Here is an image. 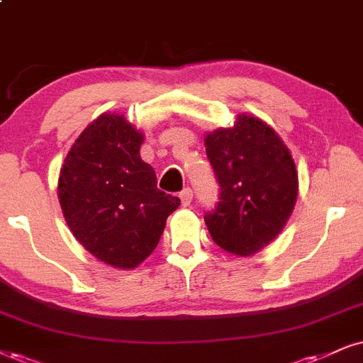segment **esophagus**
<instances>
[{"label":"esophagus","mask_w":363,"mask_h":363,"mask_svg":"<svg viewBox=\"0 0 363 363\" xmlns=\"http://www.w3.org/2000/svg\"><path fill=\"white\" fill-rule=\"evenodd\" d=\"M180 200L183 207H189L191 200H194V191H191V189H185L183 191H180Z\"/></svg>","instance_id":"1"}]
</instances>
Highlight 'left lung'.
<instances>
[{
	"label": "left lung",
	"mask_w": 363,
	"mask_h": 363,
	"mask_svg": "<svg viewBox=\"0 0 363 363\" xmlns=\"http://www.w3.org/2000/svg\"><path fill=\"white\" fill-rule=\"evenodd\" d=\"M220 202L205 216L218 247L252 256L279 235L298 199V172L279 134L252 114L205 136Z\"/></svg>",
	"instance_id": "obj_1"
}]
</instances>
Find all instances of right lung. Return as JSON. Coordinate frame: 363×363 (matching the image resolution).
<instances>
[{"label":"right lung","mask_w":363,"mask_h":363,"mask_svg":"<svg viewBox=\"0 0 363 363\" xmlns=\"http://www.w3.org/2000/svg\"><path fill=\"white\" fill-rule=\"evenodd\" d=\"M145 134L124 118L94 119L67 153L58 177V202L75 239L101 262L134 269L160 242L180 199L156 186L140 156Z\"/></svg>","instance_id":"add662e5"}]
</instances>
